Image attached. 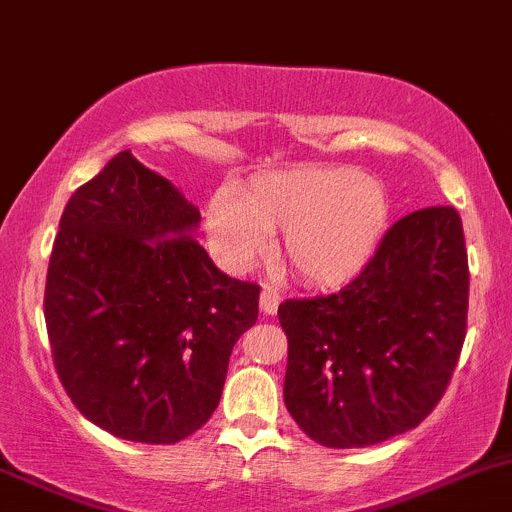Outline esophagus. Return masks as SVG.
I'll return each instance as SVG.
<instances>
[{
  "instance_id": "obj_1",
  "label": "esophagus",
  "mask_w": 512,
  "mask_h": 512,
  "mask_svg": "<svg viewBox=\"0 0 512 512\" xmlns=\"http://www.w3.org/2000/svg\"><path fill=\"white\" fill-rule=\"evenodd\" d=\"M280 305V293L276 288H263L261 290V312L263 315H276Z\"/></svg>"
}]
</instances>
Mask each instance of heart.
Wrapping results in <instances>:
<instances>
[{
	"label": "heart",
	"mask_w": 512,
	"mask_h": 512,
	"mask_svg": "<svg viewBox=\"0 0 512 512\" xmlns=\"http://www.w3.org/2000/svg\"><path fill=\"white\" fill-rule=\"evenodd\" d=\"M386 185L356 168L268 173L244 190H217L205 229L214 256L246 268L280 234V256L307 283L339 285L364 271L388 227Z\"/></svg>",
	"instance_id": "b5f03b06"
}]
</instances>
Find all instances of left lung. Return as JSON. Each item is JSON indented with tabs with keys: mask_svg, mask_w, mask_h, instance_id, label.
<instances>
[{
	"mask_svg": "<svg viewBox=\"0 0 512 512\" xmlns=\"http://www.w3.org/2000/svg\"><path fill=\"white\" fill-rule=\"evenodd\" d=\"M466 312L459 212H410L339 293L280 302L285 408L322 447H371L412 430L452 381Z\"/></svg>",
	"mask_w": 512,
	"mask_h": 512,
	"instance_id": "left-lung-1",
	"label": "left lung"
}]
</instances>
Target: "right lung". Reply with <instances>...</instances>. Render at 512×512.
<instances>
[{
    "label": "right lung",
    "mask_w": 512,
    "mask_h": 512,
    "mask_svg": "<svg viewBox=\"0 0 512 512\" xmlns=\"http://www.w3.org/2000/svg\"><path fill=\"white\" fill-rule=\"evenodd\" d=\"M200 210L122 151L73 192L46 276V329L65 393L114 437L175 444L222 398L256 283L195 241Z\"/></svg>",
    "instance_id": "add662e5"
}]
</instances>
